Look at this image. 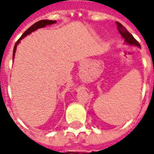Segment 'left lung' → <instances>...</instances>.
<instances>
[{
    "label": "left lung",
    "mask_w": 154,
    "mask_h": 154,
    "mask_svg": "<svg viewBox=\"0 0 154 154\" xmlns=\"http://www.w3.org/2000/svg\"><path fill=\"white\" fill-rule=\"evenodd\" d=\"M116 25H117V29H118V30H119V34L121 35L123 38L125 39V44L141 48L140 47V45H139V42L133 37V35L125 28L124 25H121L119 22H116Z\"/></svg>",
    "instance_id": "left-lung-1"
}]
</instances>
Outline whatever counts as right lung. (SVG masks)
<instances>
[{
    "mask_svg": "<svg viewBox=\"0 0 154 154\" xmlns=\"http://www.w3.org/2000/svg\"><path fill=\"white\" fill-rule=\"evenodd\" d=\"M56 20H39V21L36 22L35 24L30 26L29 28L26 30V31L21 35V37L19 38L18 41L15 43V47H14V50H13V59H14V57H15V51H16V48H17V45L20 44V42L21 39L26 37L27 35H29V34H31L32 32L35 31V30H37L38 29H40V28H44L45 26H47V25H53V24H55L56 23Z\"/></svg>",
    "mask_w": 154,
    "mask_h": 154,
    "instance_id": "obj_1",
    "label": "right lung"
}]
</instances>
